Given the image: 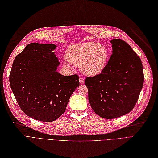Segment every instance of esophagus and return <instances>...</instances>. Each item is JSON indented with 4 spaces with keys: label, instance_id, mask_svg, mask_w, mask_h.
<instances>
[{
    "label": "esophagus",
    "instance_id": "obj_1",
    "mask_svg": "<svg viewBox=\"0 0 158 158\" xmlns=\"http://www.w3.org/2000/svg\"><path fill=\"white\" fill-rule=\"evenodd\" d=\"M79 83H80V84H81V85L84 84V83H85L84 79H83L82 77H80V78H79Z\"/></svg>",
    "mask_w": 158,
    "mask_h": 158
}]
</instances>
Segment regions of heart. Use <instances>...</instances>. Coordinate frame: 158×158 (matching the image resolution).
<instances>
[{
  "label": "heart",
  "instance_id": "1",
  "mask_svg": "<svg viewBox=\"0 0 158 158\" xmlns=\"http://www.w3.org/2000/svg\"><path fill=\"white\" fill-rule=\"evenodd\" d=\"M66 59L73 65H79L83 74L95 76L103 72L108 64L109 50L106 46L95 42H86L71 46Z\"/></svg>",
  "mask_w": 158,
  "mask_h": 158
}]
</instances>
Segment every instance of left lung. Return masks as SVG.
Returning a JSON list of instances; mask_svg holds the SVG:
<instances>
[{
    "label": "left lung",
    "instance_id": "left-lung-1",
    "mask_svg": "<svg viewBox=\"0 0 158 158\" xmlns=\"http://www.w3.org/2000/svg\"><path fill=\"white\" fill-rule=\"evenodd\" d=\"M112 54L101 73L87 77L85 85L94 112L104 119L123 116L134 108L144 83L141 60L121 39L111 40Z\"/></svg>",
    "mask_w": 158,
    "mask_h": 158
}]
</instances>
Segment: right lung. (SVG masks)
I'll list each match as a JSON object with an SVG mask.
<instances>
[{"label": "right lung", "mask_w": 158, "mask_h": 158, "mask_svg": "<svg viewBox=\"0 0 158 158\" xmlns=\"http://www.w3.org/2000/svg\"><path fill=\"white\" fill-rule=\"evenodd\" d=\"M56 46L32 43L16 56L9 76L10 84L23 112L44 122L56 120L65 111L71 95L79 86V76L56 72L60 62Z\"/></svg>", "instance_id": "obj_1"}]
</instances>
